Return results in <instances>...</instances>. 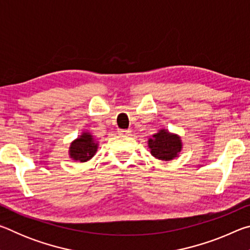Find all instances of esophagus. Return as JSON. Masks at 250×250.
<instances>
[{
  "instance_id": "34e87169",
  "label": "esophagus",
  "mask_w": 250,
  "mask_h": 250,
  "mask_svg": "<svg viewBox=\"0 0 250 250\" xmlns=\"http://www.w3.org/2000/svg\"><path fill=\"white\" fill-rule=\"evenodd\" d=\"M131 131L130 130H126V129H119L118 130V133L119 134H130Z\"/></svg>"
}]
</instances>
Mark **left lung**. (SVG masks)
Here are the masks:
<instances>
[{"label": "left lung", "instance_id": "1", "mask_svg": "<svg viewBox=\"0 0 250 250\" xmlns=\"http://www.w3.org/2000/svg\"><path fill=\"white\" fill-rule=\"evenodd\" d=\"M151 154L159 160L170 161L176 158L182 149L180 137L168 133L167 130H160L149 140Z\"/></svg>", "mask_w": 250, "mask_h": 250}]
</instances>
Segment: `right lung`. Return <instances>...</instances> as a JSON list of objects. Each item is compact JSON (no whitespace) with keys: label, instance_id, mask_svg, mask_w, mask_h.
Returning <instances> with one entry per match:
<instances>
[{"label":"right lung","instance_id":"right-lung-1","mask_svg":"<svg viewBox=\"0 0 250 250\" xmlns=\"http://www.w3.org/2000/svg\"><path fill=\"white\" fill-rule=\"evenodd\" d=\"M98 143L95 141L90 133L83 132L80 137L70 145L69 155L71 159L80 162H86L95 155Z\"/></svg>","mask_w":250,"mask_h":250}]
</instances>
